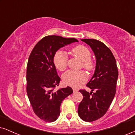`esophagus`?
I'll use <instances>...</instances> for the list:
<instances>
[{
  "label": "esophagus",
  "mask_w": 135,
  "mask_h": 135,
  "mask_svg": "<svg viewBox=\"0 0 135 135\" xmlns=\"http://www.w3.org/2000/svg\"><path fill=\"white\" fill-rule=\"evenodd\" d=\"M73 92H74V93H76V92H78V89H76V88H73Z\"/></svg>",
  "instance_id": "1"
}]
</instances>
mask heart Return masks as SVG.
Returning <instances> with one entry per match:
<instances>
[{
  "label": "heart",
  "instance_id": "1",
  "mask_svg": "<svg viewBox=\"0 0 135 135\" xmlns=\"http://www.w3.org/2000/svg\"><path fill=\"white\" fill-rule=\"evenodd\" d=\"M71 52L82 62L81 66L88 71L94 70L96 64L91 58V52L86 46L79 45L71 49ZM68 57L64 51H58L54 57V63L59 71H64L68 66ZM62 80L66 85L72 87H79L88 80V75L84 71L69 70L62 76Z\"/></svg>",
  "mask_w": 135,
  "mask_h": 135
}]
</instances>
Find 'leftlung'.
Segmentation results:
<instances>
[{
    "instance_id": "1",
    "label": "left lung",
    "mask_w": 135,
    "mask_h": 135,
    "mask_svg": "<svg viewBox=\"0 0 135 135\" xmlns=\"http://www.w3.org/2000/svg\"><path fill=\"white\" fill-rule=\"evenodd\" d=\"M81 41L90 46L96 59L94 74L86 84L91 91L79 90L83 99L78 111L83 121L91 122L104 116L110 106L115 96L118 70L113 54L104 43L93 39Z\"/></svg>"
}]
</instances>
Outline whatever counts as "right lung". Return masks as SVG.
Listing matches in <instances>:
<instances>
[{
	"label": "right lung",
	"instance_id": "obj_1",
	"mask_svg": "<svg viewBox=\"0 0 135 135\" xmlns=\"http://www.w3.org/2000/svg\"><path fill=\"white\" fill-rule=\"evenodd\" d=\"M74 42V38L47 36L33 48L27 66V94L34 113L46 122H53L60 114L62 101L73 93L68 86L55 90L61 78L54 64L56 51Z\"/></svg>",
	"mask_w": 135,
	"mask_h": 135
}]
</instances>
